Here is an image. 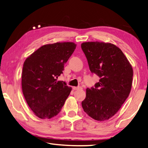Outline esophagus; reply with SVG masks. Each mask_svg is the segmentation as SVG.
I'll list each match as a JSON object with an SVG mask.
<instances>
[{
    "mask_svg": "<svg viewBox=\"0 0 148 148\" xmlns=\"http://www.w3.org/2000/svg\"><path fill=\"white\" fill-rule=\"evenodd\" d=\"M72 88H73L74 90H82L83 88L81 86H74Z\"/></svg>",
    "mask_w": 148,
    "mask_h": 148,
    "instance_id": "1",
    "label": "esophagus"
}]
</instances>
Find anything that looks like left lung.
Masks as SVG:
<instances>
[{"instance_id": "1", "label": "left lung", "mask_w": 148, "mask_h": 148, "mask_svg": "<svg viewBox=\"0 0 148 148\" xmlns=\"http://www.w3.org/2000/svg\"><path fill=\"white\" fill-rule=\"evenodd\" d=\"M90 70L99 82L86 89L81 103L84 111L97 121L112 117L130 92L133 69L121 50L111 43L88 42L81 44Z\"/></svg>"}]
</instances>
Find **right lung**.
I'll use <instances>...</instances> for the list:
<instances>
[{
    "label": "right lung",
    "mask_w": 148,
    "mask_h": 148,
    "mask_svg": "<svg viewBox=\"0 0 148 148\" xmlns=\"http://www.w3.org/2000/svg\"><path fill=\"white\" fill-rule=\"evenodd\" d=\"M76 48V44L70 42L44 45L25 61L22 91L28 105L39 118L57 115L70 94L71 88L57 78Z\"/></svg>",
    "instance_id": "add662e5"
}]
</instances>
